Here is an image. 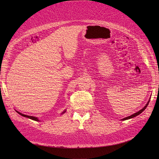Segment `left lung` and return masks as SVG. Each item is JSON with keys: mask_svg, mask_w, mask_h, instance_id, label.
<instances>
[{"mask_svg": "<svg viewBox=\"0 0 159 159\" xmlns=\"http://www.w3.org/2000/svg\"><path fill=\"white\" fill-rule=\"evenodd\" d=\"M149 101L148 102V103H147V104L143 108V109L142 110H140V111H139L138 112H137V113H134V114H133V115H131V116H127V117H126V118H124V119H122V120H128V119H131V118H133V117H135V116H137V115H139V114H140L142 112H143V111H144L145 110V109L147 107V106H148V104H149Z\"/></svg>", "mask_w": 159, "mask_h": 159, "instance_id": "obj_1", "label": "left lung"}]
</instances>
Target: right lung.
I'll return each instance as SVG.
<instances>
[{
  "mask_svg": "<svg viewBox=\"0 0 159 159\" xmlns=\"http://www.w3.org/2000/svg\"><path fill=\"white\" fill-rule=\"evenodd\" d=\"M16 112H17L19 114H20V115H22V116H25V117L29 118V119H32V120H35V121H39V119H38L37 117H35V116H29V115H24V114H22V113H20V112H19V111H16ZM65 112H66V110H64V111H63V112L62 113V114L64 113Z\"/></svg>",
  "mask_w": 159,
  "mask_h": 159,
  "instance_id": "obj_1",
  "label": "right lung"
}]
</instances>
